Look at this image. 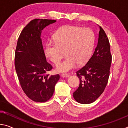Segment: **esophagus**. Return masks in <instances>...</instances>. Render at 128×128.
Wrapping results in <instances>:
<instances>
[{"mask_svg": "<svg viewBox=\"0 0 128 128\" xmlns=\"http://www.w3.org/2000/svg\"><path fill=\"white\" fill-rule=\"evenodd\" d=\"M62 78H67V77L70 76V74H62Z\"/></svg>", "mask_w": 128, "mask_h": 128, "instance_id": "34e87169", "label": "esophagus"}]
</instances>
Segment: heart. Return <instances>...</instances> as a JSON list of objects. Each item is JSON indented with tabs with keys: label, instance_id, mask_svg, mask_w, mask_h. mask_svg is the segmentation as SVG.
Returning <instances> with one entry per match:
<instances>
[{
	"label": "heart",
	"instance_id": "b5f03b06",
	"mask_svg": "<svg viewBox=\"0 0 128 128\" xmlns=\"http://www.w3.org/2000/svg\"><path fill=\"white\" fill-rule=\"evenodd\" d=\"M54 42L49 41L46 46V54L54 64L61 60L65 52L68 56L57 65L56 70L66 72L78 65L88 62L92 55L95 36L89 28L66 26L61 28L54 35Z\"/></svg>",
	"mask_w": 128,
	"mask_h": 128
}]
</instances>
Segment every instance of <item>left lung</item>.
Returning a JSON list of instances; mask_svg holds the SVG:
<instances>
[{
  "label": "left lung",
  "instance_id": "obj_1",
  "mask_svg": "<svg viewBox=\"0 0 128 128\" xmlns=\"http://www.w3.org/2000/svg\"><path fill=\"white\" fill-rule=\"evenodd\" d=\"M99 27L98 43L94 53L87 63L76 72L80 84L73 96L80 104H90L96 101L108 82L112 62L110 44L104 30Z\"/></svg>",
  "mask_w": 128,
  "mask_h": 128
}]
</instances>
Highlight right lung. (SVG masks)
I'll return each instance as SVG.
<instances>
[{
    "mask_svg": "<svg viewBox=\"0 0 128 128\" xmlns=\"http://www.w3.org/2000/svg\"><path fill=\"white\" fill-rule=\"evenodd\" d=\"M55 20L35 19L22 30L15 52V66L20 86L28 97L35 102L51 98L59 74H48L53 67L46 62L42 42V31Z\"/></svg>",
    "mask_w": 128,
    "mask_h": 128,
    "instance_id": "obj_1",
    "label": "right lung"
}]
</instances>
